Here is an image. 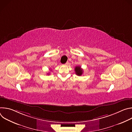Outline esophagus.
<instances>
[{"label":"esophagus","mask_w":132,"mask_h":132,"mask_svg":"<svg viewBox=\"0 0 132 132\" xmlns=\"http://www.w3.org/2000/svg\"><path fill=\"white\" fill-rule=\"evenodd\" d=\"M68 65V62H67L65 64V65Z\"/></svg>","instance_id":"esophagus-1"}]
</instances>
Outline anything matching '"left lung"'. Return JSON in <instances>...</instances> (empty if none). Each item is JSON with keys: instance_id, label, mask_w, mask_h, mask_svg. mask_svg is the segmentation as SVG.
Returning a JSON list of instances; mask_svg holds the SVG:
<instances>
[{"instance_id": "1", "label": "left lung", "mask_w": 132, "mask_h": 132, "mask_svg": "<svg viewBox=\"0 0 132 132\" xmlns=\"http://www.w3.org/2000/svg\"><path fill=\"white\" fill-rule=\"evenodd\" d=\"M75 71L76 74L79 76H81V75L83 73V70L80 66H76L75 68Z\"/></svg>"}]
</instances>
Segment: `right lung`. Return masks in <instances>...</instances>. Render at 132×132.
<instances>
[{
    "mask_svg": "<svg viewBox=\"0 0 132 132\" xmlns=\"http://www.w3.org/2000/svg\"><path fill=\"white\" fill-rule=\"evenodd\" d=\"M48 74H49V73H48Z\"/></svg>",
    "mask_w": 132,
    "mask_h": 132,
    "instance_id": "right-lung-1",
    "label": "right lung"
}]
</instances>
